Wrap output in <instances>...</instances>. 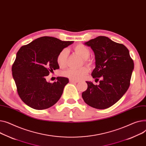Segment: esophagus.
I'll list each match as a JSON object with an SVG mask.
<instances>
[{
	"label": "esophagus",
	"instance_id": "obj_1",
	"mask_svg": "<svg viewBox=\"0 0 146 146\" xmlns=\"http://www.w3.org/2000/svg\"><path fill=\"white\" fill-rule=\"evenodd\" d=\"M69 82L70 83H78L79 81L77 80H73V79H69Z\"/></svg>",
	"mask_w": 146,
	"mask_h": 146
}]
</instances>
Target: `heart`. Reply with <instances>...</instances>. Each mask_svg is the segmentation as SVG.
<instances>
[{
  "label": "heart",
  "mask_w": 146,
  "mask_h": 146,
  "mask_svg": "<svg viewBox=\"0 0 146 146\" xmlns=\"http://www.w3.org/2000/svg\"><path fill=\"white\" fill-rule=\"evenodd\" d=\"M73 49L76 54L83 58L84 62L86 64L89 65L91 64L92 62L90 59H89L90 51L88 47L83 44H78L74 46ZM68 54H69V52L66 49H63L58 53L56 57V62L59 67L62 68L66 67L67 63ZM89 72V68L87 67H83L80 69H74L70 68V69L63 71L62 72V75L68 77L70 79L76 80L83 79Z\"/></svg>",
  "instance_id": "obj_1"
}]
</instances>
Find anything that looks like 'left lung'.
I'll return each instance as SVG.
<instances>
[{
  "label": "left lung",
  "instance_id": "obj_1",
  "mask_svg": "<svg viewBox=\"0 0 146 146\" xmlns=\"http://www.w3.org/2000/svg\"><path fill=\"white\" fill-rule=\"evenodd\" d=\"M95 55L96 67L92 76L99 85L86 82L87 89L82 93L84 102L93 108L105 109L117 103L130 84L134 62L128 48L106 36L87 42Z\"/></svg>",
  "mask_w": 146,
  "mask_h": 146
}]
</instances>
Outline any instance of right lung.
<instances>
[{
	"label": "right lung",
	"instance_id": "right-lung-1",
	"mask_svg": "<svg viewBox=\"0 0 146 146\" xmlns=\"http://www.w3.org/2000/svg\"><path fill=\"white\" fill-rule=\"evenodd\" d=\"M73 43L43 36L19 50L12 67V76L19 97L28 106L44 110L60 99L69 79L57 77V80L51 83L46 77L59 69L56 62L58 53Z\"/></svg>",
	"mask_w": 146,
	"mask_h": 146
}]
</instances>
